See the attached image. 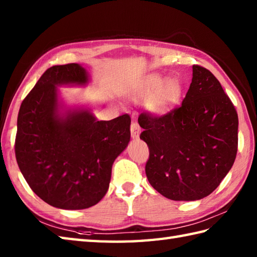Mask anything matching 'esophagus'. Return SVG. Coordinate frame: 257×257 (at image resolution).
I'll return each mask as SVG.
<instances>
[{
  "instance_id": "34e87169",
  "label": "esophagus",
  "mask_w": 257,
  "mask_h": 257,
  "mask_svg": "<svg viewBox=\"0 0 257 257\" xmlns=\"http://www.w3.org/2000/svg\"><path fill=\"white\" fill-rule=\"evenodd\" d=\"M130 132H132V137L134 139H137L139 138V135H140V127L137 121H133L132 125H130Z\"/></svg>"
}]
</instances>
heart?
Wrapping results in <instances>:
<instances>
[{
	"mask_svg": "<svg viewBox=\"0 0 257 257\" xmlns=\"http://www.w3.org/2000/svg\"><path fill=\"white\" fill-rule=\"evenodd\" d=\"M162 83V79L158 76H150V77L146 80V86L140 92L141 98H149L152 92H154L158 87H159ZM174 100V89L170 85L166 84L165 86L158 92L157 97L155 98L154 102H152V109L154 111L158 113H165L169 110V108L171 107L172 102Z\"/></svg>",
	"mask_w": 257,
	"mask_h": 257,
	"instance_id": "b5f03b06",
	"label": "heart"
}]
</instances>
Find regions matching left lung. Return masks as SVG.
<instances>
[{
    "instance_id": "left-lung-1",
    "label": "left lung",
    "mask_w": 257,
    "mask_h": 257,
    "mask_svg": "<svg viewBox=\"0 0 257 257\" xmlns=\"http://www.w3.org/2000/svg\"><path fill=\"white\" fill-rule=\"evenodd\" d=\"M192 83L179 107L162 116L143 112L140 139L149 147L146 174L174 201L211 194L231 170L237 152L236 109L209 69L193 65Z\"/></svg>"
}]
</instances>
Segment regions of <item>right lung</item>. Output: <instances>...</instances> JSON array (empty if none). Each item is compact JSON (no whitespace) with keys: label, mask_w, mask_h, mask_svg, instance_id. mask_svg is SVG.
I'll return each mask as SVG.
<instances>
[{"label":"right lung","mask_w":257,"mask_h":257,"mask_svg":"<svg viewBox=\"0 0 257 257\" xmlns=\"http://www.w3.org/2000/svg\"><path fill=\"white\" fill-rule=\"evenodd\" d=\"M87 83L78 64L53 66L20 107L16 161L33 192L58 209L97 204L107 193L113 161L130 141L127 113L98 121L88 109L59 110L57 86Z\"/></svg>","instance_id":"add662e5"}]
</instances>
